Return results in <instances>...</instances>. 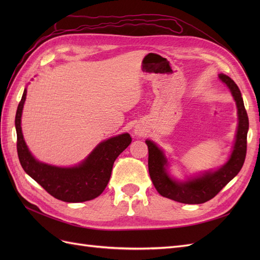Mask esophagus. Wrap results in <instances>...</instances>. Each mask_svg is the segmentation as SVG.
<instances>
[{
	"mask_svg": "<svg viewBox=\"0 0 260 260\" xmlns=\"http://www.w3.org/2000/svg\"><path fill=\"white\" fill-rule=\"evenodd\" d=\"M135 133H136V135H138V136H141V135H142V133H143V131L141 130V129H136V130H135Z\"/></svg>",
	"mask_w": 260,
	"mask_h": 260,
	"instance_id": "34e87169",
	"label": "esophagus"
}]
</instances>
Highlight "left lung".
<instances>
[{
	"label": "left lung",
	"instance_id": "1",
	"mask_svg": "<svg viewBox=\"0 0 260 260\" xmlns=\"http://www.w3.org/2000/svg\"><path fill=\"white\" fill-rule=\"evenodd\" d=\"M219 79L230 89L238 107L239 125L230 158L221 168L208 171L184 182L172 179L168 171V160L164 152L153 141L146 140L148 147V172L152 182L161 196L183 204H203L211 200L237 176L243 167L246 156L248 116L242 94L231 78L220 74Z\"/></svg>",
	"mask_w": 260,
	"mask_h": 260
}]
</instances>
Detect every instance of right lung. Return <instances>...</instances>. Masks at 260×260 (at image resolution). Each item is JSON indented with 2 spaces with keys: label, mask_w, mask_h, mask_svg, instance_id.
<instances>
[{
  "label": "right lung",
  "mask_w": 260,
  "mask_h": 260,
  "mask_svg": "<svg viewBox=\"0 0 260 260\" xmlns=\"http://www.w3.org/2000/svg\"><path fill=\"white\" fill-rule=\"evenodd\" d=\"M27 95L25 89L19 102L15 125L17 153L21 167L53 198L67 203L91 201L103 193L111 179L114 161L131 143L129 133L101 142L86 158L75 167L62 168L37 160L31 155L21 132V114Z\"/></svg>",
  "instance_id": "obj_1"
}]
</instances>
